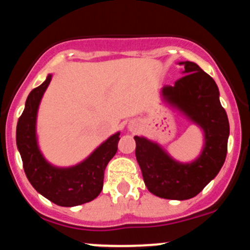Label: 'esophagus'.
I'll return each instance as SVG.
<instances>
[{"instance_id":"34e87169","label":"esophagus","mask_w":250,"mask_h":250,"mask_svg":"<svg viewBox=\"0 0 250 250\" xmlns=\"http://www.w3.org/2000/svg\"><path fill=\"white\" fill-rule=\"evenodd\" d=\"M128 128H129V130H130V131L136 130V129H137V123H135V122H130V123H129Z\"/></svg>"}]
</instances>
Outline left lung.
Returning a JSON list of instances; mask_svg holds the SVG:
<instances>
[{"label":"left lung","instance_id":"8db88e82","mask_svg":"<svg viewBox=\"0 0 250 250\" xmlns=\"http://www.w3.org/2000/svg\"><path fill=\"white\" fill-rule=\"evenodd\" d=\"M179 64L185 76L174 85H165L160 95L163 102L203 131L200 155L193 161L181 162L160 143L145 136L134 139L135 155L148 190L162 199L182 201L196 196L219 174L227 155L229 121L214 80L196 63Z\"/></svg>","mask_w":250,"mask_h":250}]
</instances>
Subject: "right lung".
Returning a JSON list of instances; mask_svg holds the SVG:
<instances>
[{
  "label": "right lung",
  "instance_id": "obj_1",
  "mask_svg": "<svg viewBox=\"0 0 250 250\" xmlns=\"http://www.w3.org/2000/svg\"><path fill=\"white\" fill-rule=\"evenodd\" d=\"M53 79L48 74L41 85L27 97L16 127V145L24 173L37 193L61 207H75L96 199L103 188L104 169L117 151L120 131L108 137L83 161L70 167L51 165L42 154L36 133L37 113Z\"/></svg>",
  "mask_w": 250,
  "mask_h": 250
}]
</instances>
